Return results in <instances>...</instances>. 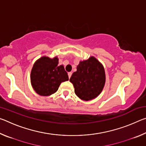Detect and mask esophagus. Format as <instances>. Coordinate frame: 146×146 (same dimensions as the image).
I'll use <instances>...</instances> for the list:
<instances>
[{
  "mask_svg": "<svg viewBox=\"0 0 146 146\" xmlns=\"http://www.w3.org/2000/svg\"><path fill=\"white\" fill-rule=\"evenodd\" d=\"M71 75H72V73H71V72H69V73H68V76H69V78H71Z\"/></svg>",
  "mask_w": 146,
  "mask_h": 146,
  "instance_id": "1",
  "label": "esophagus"
}]
</instances>
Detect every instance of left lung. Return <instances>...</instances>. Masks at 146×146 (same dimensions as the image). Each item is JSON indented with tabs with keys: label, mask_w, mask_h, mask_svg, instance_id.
<instances>
[{
	"label": "left lung",
	"mask_w": 146,
	"mask_h": 146,
	"mask_svg": "<svg viewBox=\"0 0 146 146\" xmlns=\"http://www.w3.org/2000/svg\"><path fill=\"white\" fill-rule=\"evenodd\" d=\"M70 81L79 98L84 101L95 99L105 86L104 68L97 58L91 56L87 60L80 61Z\"/></svg>",
	"instance_id": "left-lung-1"
}]
</instances>
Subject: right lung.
<instances>
[{
	"mask_svg": "<svg viewBox=\"0 0 146 146\" xmlns=\"http://www.w3.org/2000/svg\"><path fill=\"white\" fill-rule=\"evenodd\" d=\"M57 56H43L34 63L31 69V84L35 92L40 96H49L56 93L60 84L69 80L63 65L58 66Z\"/></svg>",
	"mask_w": 146,
	"mask_h": 146,
	"instance_id": "obj_1",
	"label": "right lung"
}]
</instances>
